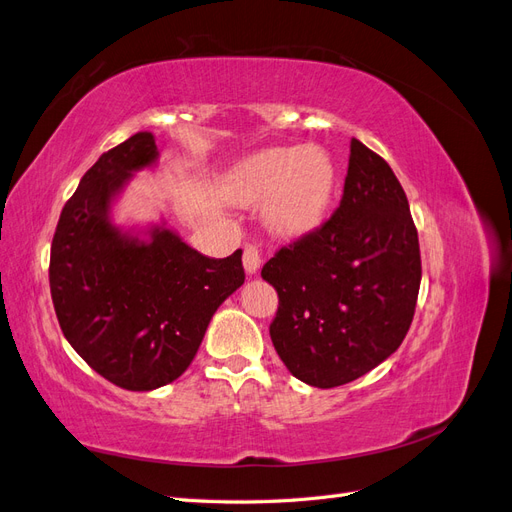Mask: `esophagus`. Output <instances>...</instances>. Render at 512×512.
<instances>
[{"mask_svg": "<svg viewBox=\"0 0 512 512\" xmlns=\"http://www.w3.org/2000/svg\"><path fill=\"white\" fill-rule=\"evenodd\" d=\"M243 267L247 275H256L260 269V247L256 243H245L243 247Z\"/></svg>", "mask_w": 512, "mask_h": 512, "instance_id": "1", "label": "esophagus"}]
</instances>
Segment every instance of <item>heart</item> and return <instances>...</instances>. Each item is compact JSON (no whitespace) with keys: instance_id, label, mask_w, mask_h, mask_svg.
I'll use <instances>...</instances> for the list:
<instances>
[{"instance_id":"b5f03b06","label":"heart","mask_w":512,"mask_h":512,"mask_svg":"<svg viewBox=\"0 0 512 512\" xmlns=\"http://www.w3.org/2000/svg\"><path fill=\"white\" fill-rule=\"evenodd\" d=\"M335 164L318 147H273L254 153L230 173V196L241 205L269 198L267 222L284 237L314 230L335 192Z\"/></svg>"}]
</instances>
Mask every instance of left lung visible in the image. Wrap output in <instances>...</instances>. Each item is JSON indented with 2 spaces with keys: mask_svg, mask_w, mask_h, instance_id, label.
<instances>
[{
  "mask_svg": "<svg viewBox=\"0 0 512 512\" xmlns=\"http://www.w3.org/2000/svg\"><path fill=\"white\" fill-rule=\"evenodd\" d=\"M280 297L271 342L294 378L348 384L401 346L421 288V250L391 166L350 141L339 207L262 267Z\"/></svg>",
  "mask_w": 512,
  "mask_h": 512,
  "instance_id": "left-lung-1",
  "label": "left lung"
}]
</instances>
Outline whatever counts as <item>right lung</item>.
<instances>
[{
	"instance_id": "obj_1",
	"label": "right lung",
	"mask_w": 512,
	"mask_h": 512,
	"mask_svg": "<svg viewBox=\"0 0 512 512\" xmlns=\"http://www.w3.org/2000/svg\"><path fill=\"white\" fill-rule=\"evenodd\" d=\"M156 160L151 132L102 153L61 211L51 245L61 331L91 369L126 391L177 380L215 309L245 280L241 250L209 258L168 228H153L141 241L111 224V200L134 170Z\"/></svg>"
}]
</instances>
